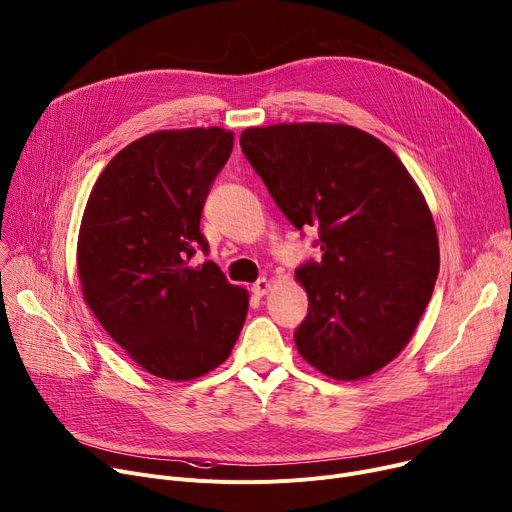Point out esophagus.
<instances>
[{
  "instance_id": "1",
  "label": "esophagus",
  "mask_w": 512,
  "mask_h": 512,
  "mask_svg": "<svg viewBox=\"0 0 512 512\" xmlns=\"http://www.w3.org/2000/svg\"><path fill=\"white\" fill-rule=\"evenodd\" d=\"M251 290H253L255 296H265V294L271 290V282L265 280V278H261V280H257V282L253 284Z\"/></svg>"
}]
</instances>
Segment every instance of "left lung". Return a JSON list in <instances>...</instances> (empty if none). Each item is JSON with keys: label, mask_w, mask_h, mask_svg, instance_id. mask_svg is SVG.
I'll list each match as a JSON object with an SVG mask.
<instances>
[{"label": "left lung", "mask_w": 512, "mask_h": 512, "mask_svg": "<svg viewBox=\"0 0 512 512\" xmlns=\"http://www.w3.org/2000/svg\"><path fill=\"white\" fill-rule=\"evenodd\" d=\"M241 148L284 216L319 228L321 263L296 271L309 296L300 356L335 381L370 377L410 342L438 276L420 187L389 146L344 123L249 127Z\"/></svg>", "instance_id": "left-lung-1"}]
</instances>
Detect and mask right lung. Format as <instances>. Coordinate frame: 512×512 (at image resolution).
<instances>
[{
    "label": "right lung",
    "instance_id": "right-lung-1",
    "mask_svg": "<svg viewBox=\"0 0 512 512\" xmlns=\"http://www.w3.org/2000/svg\"><path fill=\"white\" fill-rule=\"evenodd\" d=\"M234 133L164 129L125 146L96 179L78 234V276L88 309L154 377L191 381L232 352L249 292L214 261L191 267L208 243L201 210Z\"/></svg>",
    "mask_w": 512,
    "mask_h": 512
}]
</instances>
